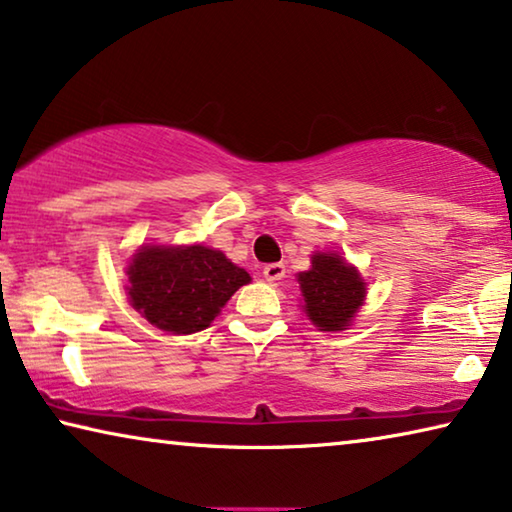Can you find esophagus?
Here are the masks:
<instances>
[{"instance_id":"1","label":"esophagus","mask_w":512,"mask_h":512,"mask_svg":"<svg viewBox=\"0 0 512 512\" xmlns=\"http://www.w3.org/2000/svg\"><path fill=\"white\" fill-rule=\"evenodd\" d=\"M263 277H265L267 281H279V279H283V277H286V265H283V263H270V265H265V267H263Z\"/></svg>"}]
</instances>
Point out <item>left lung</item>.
Segmentation results:
<instances>
[{
  "label": "left lung",
  "mask_w": 512,
  "mask_h": 512,
  "mask_svg": "<svg viewBox=\"0 0 512 512\" xmlns=\"http://www.w3.org/2000/svg\"><path fill=\"white\" fill-rule=\"evenodd\" d=\"M306 316L322 332H338L350 325L361 304L366 286L355 267L336 254H316L311 270L300 274Z\"/></svg>",
  "instance_id": "8db88e82"
}]
</instances>
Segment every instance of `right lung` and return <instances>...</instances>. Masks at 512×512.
Wrapping results in <instances>:
<instances>
[{
	"instance_id": "right-lung-1",
	"label": "right lung",
	"mask_w": 512,
	"mask_h": 512,
	"mask_svg": "<svg viewBox=\"0 0 512 512\" xmlns=\"http://www.w3.org/2000/svg\"><path fill=\"white\" fill-rule=\"evenodd\" d=\"M132 306L171 334L206 329L249 274L222 251L194 247H144L128 267Z\"/></svg>"
}]
</instances>
